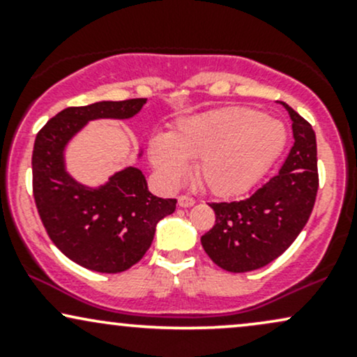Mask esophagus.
<instances>
[{
	"instance_id": "34e87169",
	"label": "esophagus",
	"mask_w": 357,
	"mask_h": 357,
	"mask_svg": "<svg viewBox=\"0 0 357 357\" xmlns=\"http://www.w3.org/2000/svg\"><path fill=\"white\" fill-rule=\"evenodd\" d=\"M196 202H195V198H192V196H190V195H181L178 198V204L181 208H190V206H192V204H195Z\"/></svg>"
}]
</instances>
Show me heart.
<instances>
[{"instance_id":"obj_1","label":"heart","mask_w":357,"mask_h":357,"mask_svg":"<svg viewBox=\"0 0 357 357\" xmlns=\"http://www.w3.org/2000/svg\"><path fill=\"white\" fill-rule=\"evenodd\" d=\"M287 144L280 121L247 107H223L183 117L166 136L149 139V159L167 184L196 176L216 196H238L252 190Z\"/></svg>"}]
</instances>
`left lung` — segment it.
<instances>
[{
  "mask_svg": "<svg viewBox=\"0 0 357 357\" xmlns=\"http://www.w3.org/2000/svg\"><path fill=\"white\" fill-rule=\"evenodd\" d=\"M292 117L294 142L284 166L248 198L210 203L215 225L202 236L208 257L233 273L252 272L285 252L309 221L319 190L312 126L282 102Z\"/></svg>",
  "mask_w": 357,
  "mask_h": 357,
  "instance_id": "1",
  "label": "left lung"
}]
</instances>
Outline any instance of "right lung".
Here are the masks:
<instances>
[{
    "instance_id": "obj_1",
    "label": "right lung",
    "mask_w": 357,
    "mask_h": 357,
    "mask_svg": "<svg viewBox=\"0 0 357 357\" xmlns=\"http://www.w3.org/2000/svg\"><path fill=\"white\" fill-rule=\"evenodd\" d=\"M144 104L127 99L67 107L36 134L31 169L40 220L56 248L89 270L119 273L136 265L153 243L158 221L176 210V199L151 195L136 167L99 190L80 186L63 169V147L85 122L132 117Z\"/></svg>"
}]
</instances>
